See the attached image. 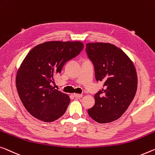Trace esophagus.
I'll return each instance as SVG.
<instances>
[{"label":"esophagus","instance_id":"esophagus-1","mask_svg":"<svg viewBox=\"0 0 155 155\" xmlns=\"http://www.w3.org/2000/svg\"><path fill=\"white\" fill-rule=\"evenodd\" d=\"M73 95H74V97L75 98H77V99H79V98H81L83 97L82 94H77V93H74Z\"/></svg>","mask_w":155,"mask_h":155}]
</instances>
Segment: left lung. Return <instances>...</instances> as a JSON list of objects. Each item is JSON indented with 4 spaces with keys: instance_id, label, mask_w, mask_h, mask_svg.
Returning a JSON list of instances; mask_svg holds the SVG:
<instances>
[{
    "instance_id": "obj_1",
    "label": "left lung",
    "mask_w": 155,
    "mask_h": 155,
    "mask_svg": "<svg viewBox=\"0 0 155 155\" xmlns=\"http://www.w3.org/2000/svg\"><path fill=\"white\" fill-rule=\"evenodd\" d=\"M86 51L94 66L95 78L104 83L87 110L95 121L107 124L121 117L134 99L137 74L132 61L124 51L108 43H89Z\"/></svg>"
}]
</instances>
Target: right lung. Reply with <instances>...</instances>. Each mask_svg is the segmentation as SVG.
<instances>
[{
    "label": "right lung",
    "mask_w": 155,
    "mask_h": 155,
    "mask_svg": "<svg viewBox=\"0 0 155 155\" xmlns=\"http://www.w3.org/2000/svg\"><path fill=\"white\" fill-rule=\"evenodd\" d=\"M83 48L81 41H56L39 44L29 51L17 71L16 86L24 107L34 117L52 122L64 114L70 98L51 83Z\"/></svg>",
    "instance_id": "right-lung-1"
}]
</instances>
